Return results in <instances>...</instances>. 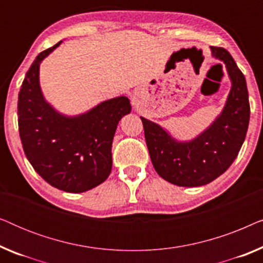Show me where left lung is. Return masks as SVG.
<instances>
[{
  "mask_svg": "<svg viewBox=\"0 0 263 263\" xmlns=\"http://www.w3.org/2000/svg\"><path fill=\"white\" fill-rule=\"evenodd\" d=\"M231 81L228 99L215 120L189 141H179L158 123L140 117L151 160L158 175L178 186L208 184L231 166L246 140L250 118L246 78L224 48L211 46Z\"/></svg>",
  "mask_w": 263,
  "mask_h": 263,
  "instance_id": "8db88e82",
  "label": "left lung"
}]
</instances>
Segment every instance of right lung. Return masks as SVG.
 <instances>
[{
	"instance_id": "obj_1",
	"label": "right lung",
	"mask_w": 263,
	"mask_h": 263,
	"mask_svg": "<svg viewBox=\"0 0 263 263\" xmlns=\"http://www.w3.org/2000/svg\"><path fill=\"white\" fill-rule=\"evenodd\" d=\"M61 43L39 53L26 73L17 100V122L24 152L35 172L50 185L77 194L109 177L117 124L130 114L132 105L127 97L120 96L68 116L46 102L39 67Z\"/></svg>"
}]
</instances>
